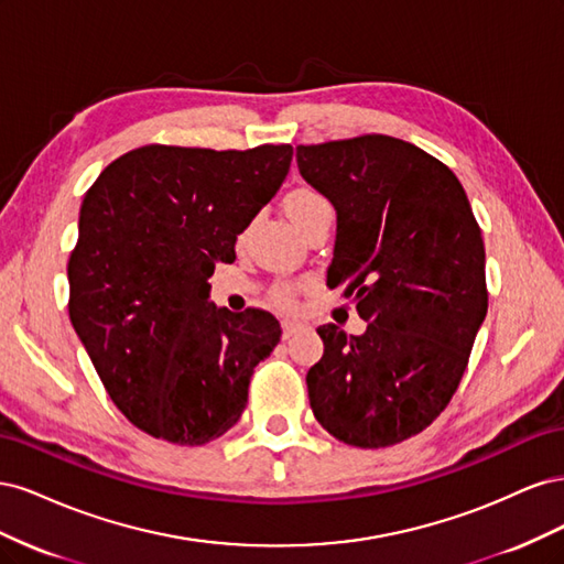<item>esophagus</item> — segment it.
<instances>
[{
  "instance_id": "1",
  "label": "esophagus",
  "mask_w": 564,
  "mask_h": 564,
  "mask_svg": "<svg viewBox=\"0 0 564 564\" xmlns=\"http://www.w3.org/2000/svg\"><path fill=\"white\" fill-rule=\"evenodd\" d=\"M303 329V324L301 322H294V319H284L282 322V336L284 338H292L296 332H301Z\"/></svg>"
}]
</instances>
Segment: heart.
Returning a JSON list of instances; mask_svg holds the SVG:
<instances>
[{
    "label": "heart",
    "mask_w": 564,
    "mask_h": 564,
    "mask_svg": "<svg viewBox=\"0 0 564 564\" xmlns=\"http://www.w3.org/2000/svg\"><path fill=\"white\" fill-rule=\"evenodd\" d=\"M286 214L292 216L294 224L301 228L308 224L311 218L319 214H334L329 199L324 197L315 187H299L292 195L286 197ZM296 299V286L294 284H278L272 289V301H275L280 308H292Z\"/></svg>",
    "instance_id": "heart-1"
}]
</instances>
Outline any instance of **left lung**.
<instances>
[{"instance_id":"8db88e82","label":"left lung","mask_w":564,"mask_h":564,"mask_svg":"<svg viewBox=\"0 0 564 564\" xmlns=\"http://www.w3.org/2000/svg\"><path fill=\"white\" fill-rule=\"evenodd\" d=\"M296 162L336 209L327 280L367 322L362 336L317 329L313 414L346 445H398L445 412L468 367L487 315L480 226L452 169L392 135L296 145Z\"/></svg>"}]
</instances>
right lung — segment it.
Instances as JSON below:
<instances>
[{"mask_svg":"<svg viewBox=\"0 0 564 564\" xmlns=\"http://www.w3.org/2000/svg\"><path fill=\"white\" fill-rule=\"evenodd\" d=\"M292 145H143L84 195L67 261L70 322L110 400L135 429L183 447L228 433L253 367L280 340L265 311L209 303L216 261L280 191Z\"/></svg>","mask_w":564,"mask_h":564,"instance_id":"1","label":"right lung"}]
</instances>
